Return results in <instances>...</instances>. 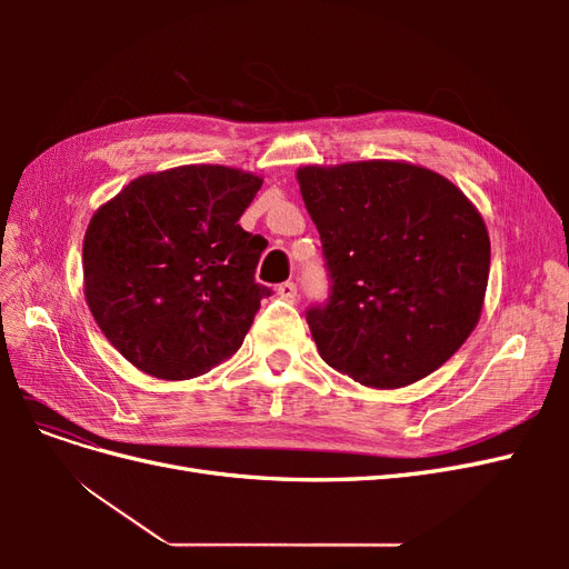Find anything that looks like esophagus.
I'll return each instance as SVG.
<instances>
[{"label":"esophagus","instance_id":"esophagus-1","mask_svg":"<svg viewBox=\"0 0 569 569\" xmlns=\"http://www.w3.org/2000/svg\"><path fill=\"white\" fill-rule=\"evenodd\" d=\"M278 297L280 299H284V301H295L297 299V284L295 282H282V284H278Z\"/></svg>","mask_w":569,"mask_h":569}]
</instances>
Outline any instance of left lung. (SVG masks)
<instances>
[{
	"instance_id": "8db88e82",
	"label": "left lung",
	"mask_w": 569,
	"mask_h": 569,
	"mask_svg": "<svg viewBox=\"0 0 569 569\" xmlns=\"http://www.w3.org/2000/svg\"><path fill=\"white\" fill-rule=\"evenodd\" d=\"M332 278L306 320L327 366L370 389L441 368L472 335L489 282L485 218L449 178L408 161L301 166Z\"/></svg>"
}]
</instances>
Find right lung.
<instances>
[{
    "label": "right lung",
    "instance_id": "1",
    "mask_svg": "<svg viewBox=\"0 0 569 569\" xmlns=\"http://www.w3.org/2000/svg\"><path fill=\"white\" fill-rule=\"evenodd\" d=\"M263 178L189 163L128 182L90 218L84 301L126 360L178 382L230 358L270 289L253 272L266 239L242 230Z\"/></svg>",
    "mask_w": 569,
    "mask_h": 569
}]
</instances>
